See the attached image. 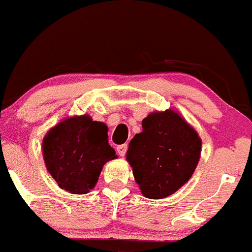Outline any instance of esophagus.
<instances>
[{
  "mask_svg": "<svg viewBox=\"0 0 252 252\" xmlns=\"http://www.w3.org/2000/svg\"><path fill=\"white\" fill-rule=\"evenodd\" d=\"M126 148H128L126 145H119V146H117V152H118V155L121 156V157H123V156L126 155Z\"/></svg>",
  "mask_w": 252,
  "mask_h": 252,
  "instance_id": "34e87169",
  "label": "esophagus"
}]
</instances>
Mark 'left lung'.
Segmentation results:
<instances>
[{
  "mask_svg": "<svg viewBox=\"0 0 252 252\" xmlns=\"http://www.w3.org/2000/svg\"><path fill=\"white\" fill-rule=\"evenodd\" d=\"M202 152L197 130L177 111L151 112L129 144L126 160L142 195L163 199L192 177Z\"/></svg>",
  "mask_w": 252,
  "mask_h": 252,
  "instance_id": "1",
  "label": "left lung"
}]
</instances>
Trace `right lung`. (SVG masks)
<instances>
[{
  "label": "right lung",
  "mask_w": 252,
  "mask_h": 252,
  "mask_svg": "<svg viewBox=\"0 0 252 252\" xmlns=\"http://www.w3.org/2000/svg\"><path fill=\"white\" fill-rule=\"evenodd\" d=\"M42 151L50 176L72 194L94 189L105 164L117 158L108 145L107 126L87 113L63 119L50 128Z\"/></svg>",
  "instance_id": "right-lung-1"
}]
</instances>
